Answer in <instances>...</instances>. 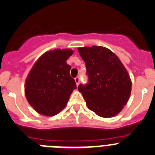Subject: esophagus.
I'll return each mask as SVG.
<instances>
[{
    "instance_id": "esophagus-1",
    "label": "esophagus",
    "mask_w": 155,
    "mask_h": 155,
    "mask_svg": "<svg viewBox=\"0 0 155 155\" xmlns=\"http://www.w3.org/2000/svg\"><path fill=\"white\" fill-rule=\"evenodd\" d=\"M75 82H76V85H79V82H80V77H79V76H77V77L75 78Z\"/></svg>"
}]
</instances>
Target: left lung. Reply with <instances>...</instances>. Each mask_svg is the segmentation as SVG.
I'll list each match as a JSON object with an SVG mask.
<instances>
[{"instance_id":"8db88e82","label":"left lung","mask_w":155,"mask_h":155,"mask_svg":"<svg viewBox=\"0 0 155 155\" xmlns=\"http://www.w3.org/2000/svg\"><path fill=\"white\" fill-rule=\"evenodd\" d=\"M85 61L88 82L78 90L88 107L102 117H112L127 104L132 83L124 66L111 51L101 46L79 48Z\"/></svg>"}]
</instances>
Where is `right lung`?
<instances>
[{
    "label": "right lung",
    "instance_id": "obj_1",
    "mask_svg": "<svg viewBox=\"0 0 155 155\" xmlns=\"http://www.w3.org/2000/svg\"><path fill=\"white\" fill-rule=\"evenodd\" d=\"M73 51L68 49L45 52L36 61L25 80V92L28 103L39 114L54 116L67 105L75 79L67 60Z\"/></svg>",
    "mask_w": 155,
    "mask_h": 155
}]
</instances>
